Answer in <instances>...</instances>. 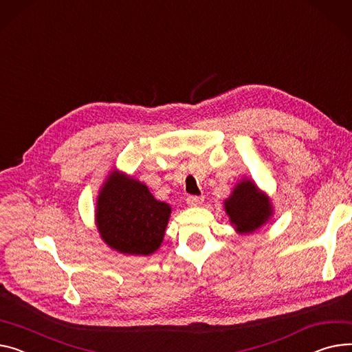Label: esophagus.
Listing matches in <instances>:
<instances>
[{
    "mask_svg": "<svg viewBox=\"0 0 352 352\" xmlns=\"http://www.w3.org/2000/svg\"><path fill=\"white\" fill-rule=\"evenodd\" d=\"M202 202H204V197H199V195H188V197H186V204H188V205L198 206Z\"/></svg>",
    "mask_w": 352,
    "mask_h": 352,
    "instance_id": "obj_1",
    "label": "esophagus"
}]
</instances>
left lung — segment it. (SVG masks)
Listing matches in <instances>:
<instances>
[{
  "label": "left lung",
  "mask_w": 352,
  "mask_h": 352,
  "mask_svg": "<svg viewBox=\"0 0 352 352\" xmlns=\"http://www.w3.org/2000/svg\"><path fill=\"white\" fill-rule=\"evenodd\" d=\"M225 210L241 233H250L261 228L272 215V206L263 194L250 181H242L225 201Z\"/></svg>",
  "instance_id": "left-lung-1"
}]
</instances>
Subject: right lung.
Segmentation results:
<instances>
[{"label": "right lung", "instance_id": "obj_1", "mask_svg": "<svg viewBox=\"0 0 352 352\" xmlns=\"http://www.w3.org/2000/svg\"><path fill=\"white\" fill-rule=\"evenodd\" d=\"M170 214V205L157 201L144 184L111 173L98 199L96 222L111 249L146 256L160 248Z\"/></svg>", "mask_w": 352, "mask_h": 352}]
</instances>
